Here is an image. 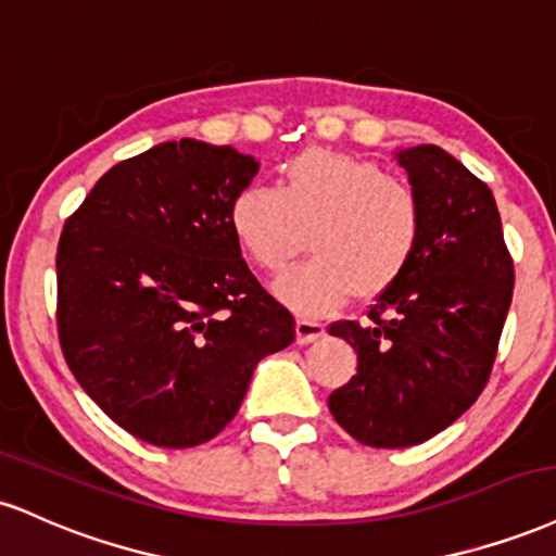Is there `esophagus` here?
Listing matches in <instances>:
<instances>
[{
	"label": "esophagus",
	"instance_id": "esophagus-1",
	"mask_svg": "<svg viewBox=\"0 0 556 556\" xmlns=\"http://www.w3.org/2000/svg\"><path fill=\"white\" fill-rule=\"evenodd\" d=\"M323 336H325V323H319V319H315V317H299L296 319V341L299 343H312Z\"/></svg>",
	"mask_w": 556,
	"mask_h": 556
}]
</instances>
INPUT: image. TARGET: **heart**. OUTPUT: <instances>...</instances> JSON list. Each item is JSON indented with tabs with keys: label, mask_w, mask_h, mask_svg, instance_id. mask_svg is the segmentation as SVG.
Returning <instances> with one entry per match:
<instances>
[{
	"label": "heart",
	"mask_w": 556,
	"mask_h": 556,
	"mask_svg": "<svg viewBox=\"0 0 556 556\" xmlns=\"http://www.w3.org/2000/svg\"><path fill=\"white\" fill-rule=\"evenodd\" d=\"M424 202L377 163L312 148L280 166L278 187L247 185L228 205V226L267 273L283 270L312 231L309 257L276 280L278 296L304 315H325L390 291L414 265Z\"/></svg>",
	"instance_id": "heart-1"
}]
</instances>
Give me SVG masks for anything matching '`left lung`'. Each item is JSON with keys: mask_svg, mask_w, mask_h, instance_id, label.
Listing matches in <instances>:
<instances>
[{"mask_svg": "<svg viewBox=\"0 0 556 556\" xmlns=\"http://www.w3.org/2000/svg\"><path fill=\"white\" fill-rule=\"evenodd\" d=\"M397 163L424 202L421 250L362 323L330 325L358 354L356 375L328 397L330 414L369 447L419 445L473 406L515 286L492 189L437 146L401 150Z\"/></svg>", "mask_w": 556, "mask_h": 556, "instance_id": "left-lung-1", "label": "left lung"}]
</instances>
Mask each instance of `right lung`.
I'll return each instance as SVG.
<instances>
[{
    "label": "right lung",
    "instance_id": "right-lung-1",
    "mask_svg": "<svg viewBox=\"0 0 556 556\" xmlns=\"http://www.w3.org/2000/svg\"><path fill=\"white\" fill-rule=\"evenodd\" d=\"M257 168L231 146L161 142L109 168L62 228V354L103 414L150 445L213 440L260 358L296 336L228 226Z\"/></svg>",
    "mask_w": 556,
    "mask_h": 556
}]
</instances>
